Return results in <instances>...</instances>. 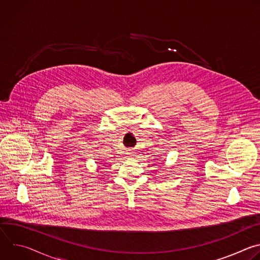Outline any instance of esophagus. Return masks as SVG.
<instances>
[{
  "label": "esophagus",
  "instance_id": "obj_1",
  "mask_svg": "<svg viewBox=\"0 0 260 260\" xmlns=\"http://www.w3.org/2000/svg\"><path fill=\"white\" fill-rule=\"evenodd\" d=\"M128 154H131V155H132V154H133V153H128Z\"/></svg>",
  "mask_w": 260,
  "mask_h": 260
}]
</instances>
